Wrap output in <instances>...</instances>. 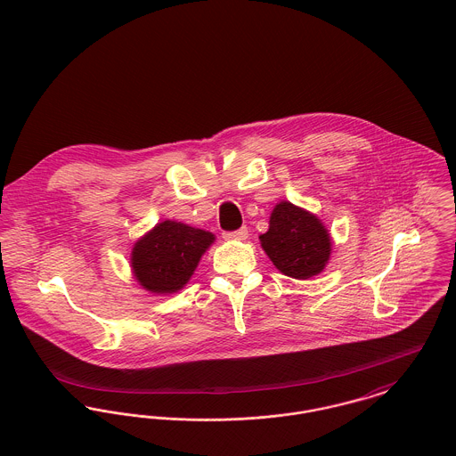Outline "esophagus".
<instances>
[{
  "mask_svg": "<svg viewBox=\"0 0 456 456\" xmlns=\"http://www.w3.org/2000/svg\"><path fill=\"white\" fill-rule=\"evenodd\" d=\"M224 238H225L227 241H243V240L248 238V229H247V227H241V229H238V231H234V232H224Z\"/></svg>",
  "mask_w": 456,
  "mask_h": 456,
  "instance_id": "34e87169",
  "label": "esophagus"
}]
</instances>
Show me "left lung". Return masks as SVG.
Wrapping results in <instances>:
<instances>
[{
  "label": "left lung",
  "mask_w": 456,
  "mask_h": 456,
  "mask_svg": "<svg viewBox=\"0 0 456 456\" xmlns=\"http://www.w3.org/2000/svg\"><path fill=\"white\" fill-rule=\"evenodd\" d=\"M259 240L274 268L296 280L322 273L331 257L333 241L322 220L289 200L274 206L270 229Z\"/></svg>",
  "instance_id": "1"
}]
</instances>
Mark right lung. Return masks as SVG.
Listing matches in <instances>:
<instances>
[{
  "label": "right lung",
  "mask_w": 456,
  "mask_h": 456,
  "mask_svg": "<svg viewBox=\"0 0 456 456\" xmlns=\"http://www.w3.org/2000/svg\"><path fill=\"white\" fill-rule=\"evenodd\" d=\"M215 234L176 220H164L141 236L130 254L135 281L151 294H175L188 283Z\"/></svg>",
  "instance_id": "obj_1"
}]
</instances>
